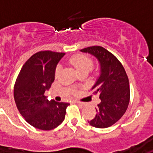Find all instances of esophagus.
<instances>
[{
    "label": "esophagus",
    "mask_w": 153,
    "mask_h": 153,
    "mask_svg": "<svg viewBox=\"0 0 153 153\" xmlns=\"http://www.w3.org/2000/svg\"><path fill=\"white\" fill-rule=\"evenodd\" d=\"M76 103H77L79 106H81V107H83V106H84L85 105H86V103H85V102H79V101H76Z\"/></svg>",
    "instance_id": "34e87169"
}]
</instances>
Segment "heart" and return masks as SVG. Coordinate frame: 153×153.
Segmentation results:
<instances>
[{
	"label": "heart",
	"mask_w": 153,
	"mask_h": 153,
	"mask_svg": "<svg viewBox=\"0 0 153 153\" xmlns=\"http://www.w3.org/2000/svg\"><path fill=\"white\" fill-rule=\"evenodd\" d=\"M70 63L75 67L76 70L78 73L82 71H87L89 72L93 67V61L89 56L85 55H76L70 58ZM61 67L60 65L57 66L55 71V74L57 76L60 71Z\"/></svg>",
	"instance_id": "b5f03b06"
}]
</instances>
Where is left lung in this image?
I'll return each mask as SVG.
<instances>
[{
	"label": "left lung",
	"mask_w": 153,
	"mask_h": 153,
	"mask_svg": "<svg viewBox=\"0 0 153 153\" xmlns=\"http://www.w3.org/2000/svg\"><path fill=\"white\" fill-rule=\"evenodd\" d=\"M80 52L93 56L100 64V75L91 90L94 94L99 93L101 102L96 108L95 118L89 123L96 128H107L126 111L130 96L129 79L118 59L103 47L93 46Z\"/></svg>",
	"instance_id": "left-lung-1"
}]
</instances>
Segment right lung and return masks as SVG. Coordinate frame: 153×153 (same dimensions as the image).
<instances>
[{
  "label": "right lung",
  "instance_id": "right-lung-1",
  "mask_svg": "<svg viewBox=\"0 0 153 153\" xmlns=\"http://www.w3.org/2000/svg\"><path fill=\"white\" fill-rule=\"evenodd\" d=\"M64 53L40 51L24 63L16 80L13 97L16 106L30 125L51 130L65 118L68 102L48 100L44 96L55 79V70Z\"/></svg>",
  "mask_w": 153,
  "mask_h": 153
}]
</instances>
